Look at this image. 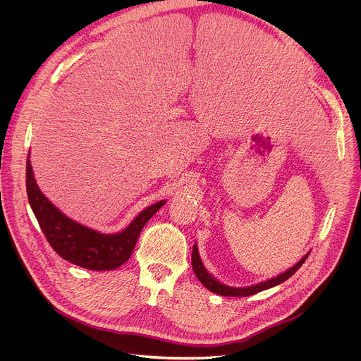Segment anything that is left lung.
<instances>
[{"instance_id":"obj_1","label":"left lung","mask_w":361,"mask_h":361,"mask_svg":"<svg viewBox=\"0 0 361 361\" xmlns=\"http://www.w3.org/2000/svg\"><path fill=\"white\" fill-rule=\"evenodd\" d=\"M307 252L302 259L294 264L293 267H290L288 270H286L284 273L279 274L277 277H273L270 280H266V281H262L259 284H254V286H250V287H228L223 283H220L219 280H216L207 270H205L201 259H200V254H198V248H197V244H194L192 247V254H191V264H192V271L195 274V277L200 280V283L207 287L210 291L216 293V294H220V295H228V297H247V295H252L255 293H260L263 290H267V288H271V287H276L279 284H281L283 281L288 280L301 266L302 263L305 262V259L308 257Z\"/></svg>"}]
</instances>
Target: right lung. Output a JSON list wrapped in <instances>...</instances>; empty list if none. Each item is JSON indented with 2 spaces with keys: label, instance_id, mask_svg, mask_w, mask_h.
<instances>
[{
  "label": "right lung",
  "instance_id": "1",
  "mask_svg": "<svg viewBox=\"0 0 361 361\" xmlns=\"http://www.w3.org/2000/svg\"><path fill=\"white\" fill-rule=\"evenodd\" d=\"M25 181L30 205L49 245L64 260L94 271L123 266L130 259L142 227L166 204V200H161L149 205L120 233L102 234L68 219L41 192L34 178L30 152Z\"/></svg>",
  "mask_w": 361,
  "mask_h": 361
}]
</instances>
